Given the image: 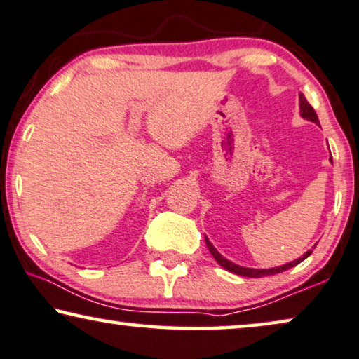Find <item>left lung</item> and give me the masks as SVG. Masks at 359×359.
<instances>
[{"label": "left lung", "instance_id": "8db88e82", "mask_svg": "<svg viewBox=\"0 0 359 359\" xmlns=\"http://www.w3.org/2000/svg\"><path fill=\"white\" fill-rule=\"evenodd\" d=\"M299 116H302L303 119H306L309 122H314V124L319 126V119H318L316 111H314L313 106L308 103L303 93H299ZM330 163H332V156H330ZM205 242H206L208 250H210L211 255L214 256V259H216L217 263L224 267V269H227L229 272H233V274H237V276H243V277H266V276L279 274V272H283V271L290 269V267H293V266L299 264L303 259H306L308 256L313 253V250H308L306 253L302 256V258H298L295 261H292V263H287V264L279 266V267H272V269H251V267L238 266V264L232 263V261L224 258V256L219 253L216 248H214V245L210 242V240H208L206 235H205Z\"/></svg>", "mask_w": 359, "mask_h": 359}]
</instances>
